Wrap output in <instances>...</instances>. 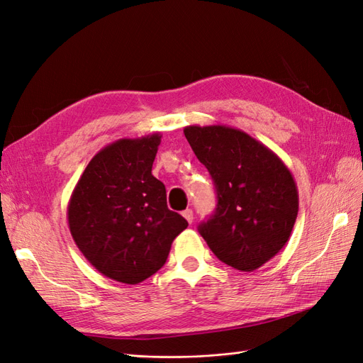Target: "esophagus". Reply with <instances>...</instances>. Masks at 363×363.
<instances>
[{
	"label": "esophagus",
	"instance_id": "34e87169",
	"mask_svg": "<svg viewBox=\"0 0 363 363\" xmlns=\"http://www.w3.org/2000/svg\"><path fill=\"white\" fill-rule=\"evenodd\" d=\"M182 216L185 218V220H187L190 224L193 223V210L191 208H187V210H184L182 212Z\"/></svg>",
	"mask_w": 363,
	"mask_h": 363
}]
</instances>
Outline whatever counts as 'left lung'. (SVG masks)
<instances>
[{"mask_svg":"<svg viewBox=\"0 0 363 363\" xmlns=\"http://www.w3.org/2000/svg\"><path fill=\"white\" fill-rule=\"evenodd\" d=\"M184 134L215 182V213L199 233L227 266L252 272L288 242L298 213L289 168L247 133L225 125H190Z\"/></svg>","mask_w":363,"mask_h":363,"instance_id":"obj_1","label":"left lung"}]
</instances>
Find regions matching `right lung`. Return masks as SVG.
<instances>
[{"instance_id":"right-lung-1","label":"right lung","mask_w":363,"mask_h":363,"mask_svg":"<svg viewBox=\"0 0 363 363\" xmlns=\"http://www.w3.org/2000/svg\"><path fill=\"white\" fill-rule=\"evenodd\" d=\"M161 138L119 139L100 150L67 204V224L83 257L125 284L156 274L189 225L167 207L165 185L151 174Z\"/></svg>"}]
</instances>
